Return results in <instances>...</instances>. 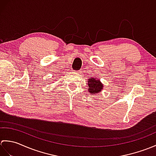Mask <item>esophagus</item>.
Returning <instances> with one entry per match:
<instances>
[{
  "instance_id": "1",
  "label": "esophagus",
  "mask_w": 156,
  "mask_h": 156,
  "mask_svg": "<svg viewBox=\"0 0 156 156\" xmlns=\"http://www.w3.org/2000/svg\"><path fill=\"white\" fill-rule=\"evenodd\" d=\"M76 72H77V73H78V74H81V72H82V71H81V70H78V71H76Z\"/></svg>"
}]
</instances>
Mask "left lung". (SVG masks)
I'll use <instances>...</instances> for the list:
<instances>
[{"mask_svg":"<svg viewBox=\"0 0 156 156\" xmlns=\"http://www.w3.org/2000/svg\"><path fill=\"white\" fill-rule=\"evenodd\" d=\"M88 91L91 94L99 93L103 88V85L97 78H90L88 81Z\"/></svg>","mask_w":156,"mask_h":156,"instance_id":"left-lung-1","label":"left lung"}]
</instances>
